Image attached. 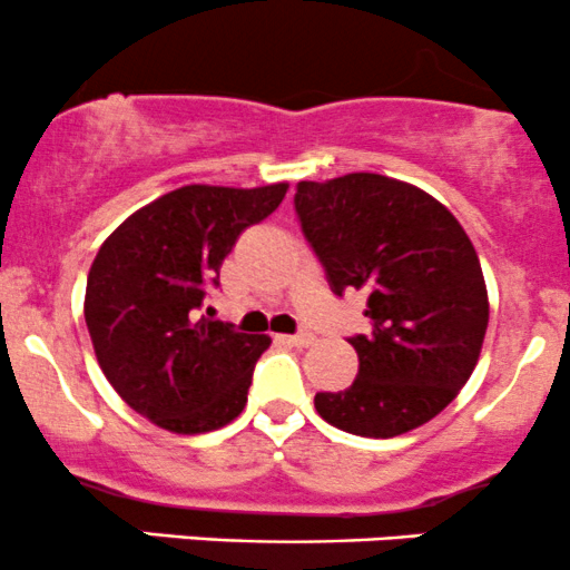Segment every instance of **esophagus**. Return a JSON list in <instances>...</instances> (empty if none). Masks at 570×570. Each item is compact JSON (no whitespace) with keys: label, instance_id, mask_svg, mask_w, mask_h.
<instances>
[{"label":"esophagus","instance_id":"34e87169","mask_svg":"<svg viewBox=\"0 0 570 570\" xmlns=\"http://www.w3.org/2000/svg\"><path fill=\"white\" fill-rule=\"evenodd\" d=\"M286 341H289L292 346H297V348H308L311 343L316 341V335H314V333H308V330H303V333H297V335H289V337H286Z\"/></svg>","mask_w":570,"mask_h":570}]
</instances>
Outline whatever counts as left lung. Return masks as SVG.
<instances>
[{
	"label": "left lung",
	"instance_id": "obj_1",
	"mask_svg": "<svg viewBox=\"0 0 570 570\" xmlns=\"http://www.w3.org/2000/svg\"><path fill=\"white\" fill-rule=\"evenodd\" d=\"M295 210L335 295L365 292L373 324L348 337L360 373L318 392V416L362 438L430 422L471 379L490 322L471 237L428 191L379 173L299 180Z\"/></svg>",
	"mask_w": 570,
	"mask_h": 570
}]
</instances>
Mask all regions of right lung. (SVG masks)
<instances>
[{"mask_svg": "<svg viewBox=\"0 0 570 570\" xmlns=\"http://www.w3.org/2000/svg\"><path fill=\"white\" fill-rule=\"evenodd\" d=\"M289 184H191L135 210L102 243L83 316L105 379L129 409L178 435L210 433L246 409L267 335L210 318L224 256L267 218Z\"/></svg>", "mask_w": 570, "mask_h": 570, "instance_id": "1", "label": "right lung"}]
</instances>
